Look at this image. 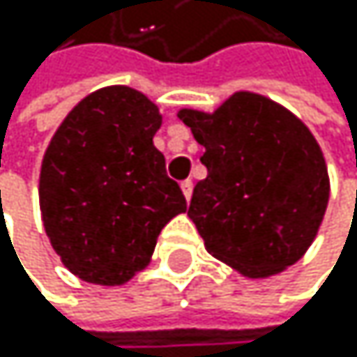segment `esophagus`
<instances>
[{
  "instance_id": "esophagus-1",
  "label": "esophagus",
  "mask_w": 357,
  "mask_h": 357,
  "mask_svg": "<svg viewBox=\"0 0 357 357\" xmlns=\"http://www.w3.org/2000/svg\"><path fill=\"white\" fill-rule=\"evenodd\" d=\"M182 192H184L186 201H190V197H192V180H184L182 182Z\"/></svg>"
}]
</instances>
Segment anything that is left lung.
<instances>
[{
  "instance_id": "8db88e82",
  "label": "left lung",
  "mask_w": 357,
  "mask_h": 357,
  "mask_svg": "<svg viewBox=\"0 0 357 357\" xmlns=\"http://www.w3.org/2000/svg\"><path fill=\"white\" fill-rule=\"evenodd\" d=\"M205 147L208 177L188 216L216 259L248 278L294 266L317 236L330 180L302 121L266 96L238 91L214 113H177Z\"/></svg>"
}]
</instances>
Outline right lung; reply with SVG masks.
Listing matches in <instances>:
<instances>
[{
    "instance_id": "obj_1",
    "label": "right lung",
    "mask_w": 357,
    "mask_h": 357,
    "mask_svg": "<svg viewBox=\"0 0 357 357\" xmlns=\"http://www.w3.org/2000/svg\"><path fill=\"white\" fill-rule=\"evenodd\" d=\"M158 107L132 87L93 91L66 115L40 169L51 246L79 278L115 287L149 264L186 199L154 147Z\"/></svg>"
}]
</instances>
